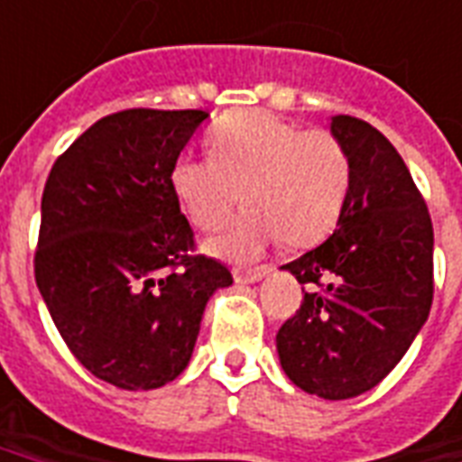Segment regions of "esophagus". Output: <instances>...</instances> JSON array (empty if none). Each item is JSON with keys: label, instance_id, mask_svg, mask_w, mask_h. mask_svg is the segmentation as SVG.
Instances as JSON below:
<instances>
[{"label": "esophagus", "instance_id": "34e87169", "mask_svg": "<svg viewBox=\"0 0 462 462\" xmlns=\"http://www.w3.org/2000/svg\"><path fill=\"white\" fill-rule=\"evenodd\" d=\"M266 273H269L266 266H259V269H246V271L235 269V281H237V283H259Z\"/></svg>", "mask_w": 462, "mask_h": 462}]
</instances>
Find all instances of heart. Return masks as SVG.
I'll return each instance as SVG.
<instances>
[{"mask_svg": "<svg viewBox=\"0 0 462 462\" xmlns=\"http://www.w3.org/2000/svg\"><path fill=\"white\" fill-rule=\"evenodd\" d=\"M213 157H179L169 181L199 230H220L242 203L249 210L208 242L216 256L242 262L283 239L312 246L334 230L351 186V164L329 130H302L266 111L223 118L210 130Z\"/></svg>", "mask_w": 462, "mask_h": 462, "instance_id": "1", "label": "heart"}]
</instances>
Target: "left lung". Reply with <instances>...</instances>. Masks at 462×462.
I'll list each match as a JSON object with an SVG mask.
<instances>
[{
    "instance_id": "obj_1",
    "label": "left lung",
    "mask_w": 462,
    "mask_h": 462,
    "mask_svg": "<svg viewBox=\"0 0 462 462\" xmlns=\"http://www.w3.org/2000/svg\"><path fill=\"white\" fill-rule=\"evenodd\" d=\"M351 164L337 230L286 263L308 286L300 310L276 334L295 385L348 400L393 371L424 327L434 300V227L393 143L371 123L334 116Z\"/></svg>"
}]
</instances>
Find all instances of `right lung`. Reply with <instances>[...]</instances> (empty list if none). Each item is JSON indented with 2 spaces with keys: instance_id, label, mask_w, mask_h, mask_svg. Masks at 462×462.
<instances>
[{
  "instance_id": "add662e5",
  "label": "right lung",
  "mask_w": 462,
  "mask_h": 462,
  "mask_svg": "<svg viewBox=\"0 0 462 462\" xmlns=\"http://www.w3.org/2000/svg\"><path fill=\"white\" fill-rule=\"evenodd\" d=\"M206 111L128 108L84 130L41 200L35 283L67 348L123 390L171 383L191 361L227 266L193 254L169 174Z\"/></svg>"
}]
</instances>
